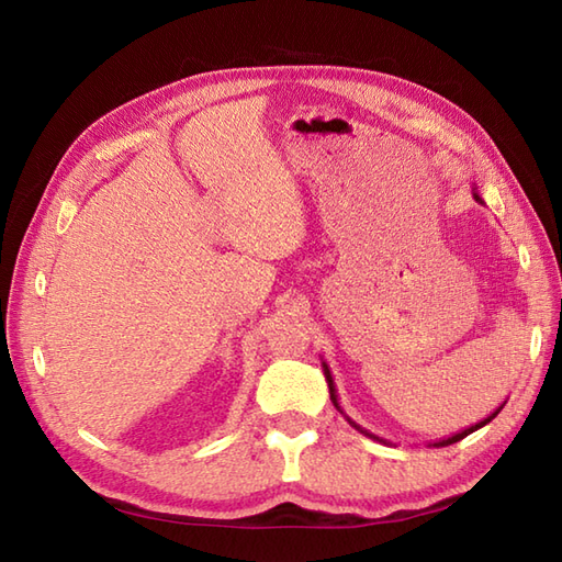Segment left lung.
I'll return each mask as SVG.
<instances>
[{"mask_svg": "<svg viewBox=\"0 0 562 562\" xmlns=\"http://www.w3.org/2000/svg\"><path fill=\"white\" fill-rule=\"evenodd\" d=\"M473 199H476V202H481L483 204V199L479 196V192H476V187H473ZM322 368H324V378H327V384H329V394H331V402H334V406L336 408H339L341 411V406H339V396H336V384H334V378H331V372H329V366L327 363H324V360H322ZM501 411H503V406L501 408H495L493 411V414L488 416V418H483V420H479L476 423V426H469V428H464V430H459V432H454V435H450V438H440V440H432V442H428V447H447V445H454V442H459V440H464L467 438V435H471L473 430H479V428H483L485 426V423H491L497 414H501ZM341 414H344V411H341ZM346 416V414H344ZM346 420L348 423H351V426L356 428V430H360V432H363V435H368V438H372V440H380L378 438V435H372V432H368L366 428H360L358 426V423L356 420H351V418H348L346 416ZM380 442H386V440H380Z\"/></svg>", "mask_w": 562, "mask_h": 562, "instance_id": "left-lung-1", "label": "left lung"}]
</instances>
